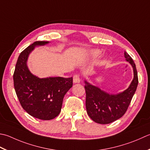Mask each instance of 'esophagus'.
<instances>
[{
  "instance_id": "esophagus-1",
  "label": "esophagus",
  "mask_w": 150,
  "mask_h": 150,
  "mask_svg": "<svg viewBox=\"0 0 150 150\" xmlns=\"http://www.w3.org/2000/svg\"><path fill=\"white\" fill-rule=\"evenodd\" d=\"M81 81L80 77L79 75H75L73 76V83H79Z\"/></svg>"
}]
</instances>
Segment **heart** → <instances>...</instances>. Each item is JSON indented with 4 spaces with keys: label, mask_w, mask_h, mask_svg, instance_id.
<instances>
[{
    "label": "heart",
    "mask_w": 150,
    "mask_h": 150,
    "mask_svg": "<svg viewBox=\"0 0 150 150\" xmlns=\"http://www.w3.org/2000/svg\"><path fill=\"white\" fill-rule=\"evenodd\" d=\"M100 51H98V50H93V51H91L90 52V55L91 57H98V55L100 54Z\"/></svg>",
    "instance_id": "heart-1"
}]
</instances>
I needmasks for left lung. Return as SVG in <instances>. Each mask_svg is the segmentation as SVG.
Returning <instances> with one entry per match:
<instances>
[{
    "label": "left lung",
    "instance_id": "1",
    "mask_svg": "<svg viewBox=\"0 0 150 150\" xmlns=\"http://www.w3.org/2000/svg\"><path fill=\"white\" fill-rule=\"evenodd\" d=\"M124 57L133 67L134 77L129 87L122 92L109 93L84 80L88 115L98 124H110L124 116L136 92L139 80L135 64L125 51Z\"/></svg>",
    "mask_w": 150,
    "mask_h": 150
}]
</instances>
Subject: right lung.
Returning <instances> with one entry per match:
<instances>
[{
    "label": "right lung",
    "instance_id": "1",
    "mask_svg": "<svg viewBox=\"0 0 150 150\" xmlns=\"http://www.w3.org/2000/svg\"><path fill=\"white\" fill-rule=\"evenodd\" d=\"M49 42H35L21 52L13 73V84L19 101L26 112L40 120L56 118L61 111L64 96L73 86V78H40L30 71L27 61L36 47Z\"/></svg>",
    "mask_w": 150,
    "mask_h": 150
}]
</instances>
